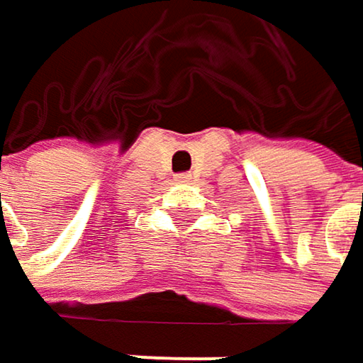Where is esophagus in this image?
I'll return each mask as SVG.
<instances>
[{"label":"esophagus","mask_w":363,"mask_h":363,"mask_svg":"<svg viewBox=\"0 0 363 363\" xmlns=\"http://www.w3.org/2000/svg\"><path fill=\"white\" fill-rule=\"evenodd\" d=\"M177 181H179V182H189V181H191V174H189V172L177 174Z\"/></svg>","instance_id":"1"}]
</instances>
